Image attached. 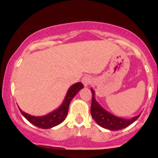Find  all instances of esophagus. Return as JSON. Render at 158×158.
Wrapping results in <instances>:
<instances>
[{"label":"esophagus","instance_id":"1","mask_svg":"<svg viewBox=\"0 0 158 158\" xmlns=\"http://www.w3.org/2000/svg\"><path fill=\"white\" fill-rule=\"evenodd\" d=\"M92 81V78L90 77V76H85L83 77L82 79H81V82L82 84L85 85V86H88V85H90Z\"/></svg>","mask_w":158,"mask_h":158}]
</instances>
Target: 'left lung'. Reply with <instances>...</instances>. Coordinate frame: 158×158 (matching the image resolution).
<instances>
[{
	"mask_svg": "<svg viewBox=\"0 0 158 158\" xmlns=\"http://www.w3.org/2000/svg\"><path fill=\"white\" fill-rule=\"evenodd\" d=\"M92 93V103L90 107V114L95 122L99 126L110 131H118L126 128L127 126H130L131 123L137 120L139 118V115L135 116L131 119H124L118 117L114 115L105 108H103L99 102L96 100L95 91L93 88H90Z\"/></svg>",
	"mask_w": 158,
	"mask_h": 158,
	"instance_id": "1",
	"label": "left lung"
}]
</instances>
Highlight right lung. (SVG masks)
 I'll list each match as a JSON object with an SVG mask.
<instances>
[{"label":"right lung","mask_w":158,"mask_h":158,"mask_svg":"<svg viewBox=\"0 0 158 158\" xmlns=\"http://www.w3.org/2000/svg\"><path fill=\"white\" fill-rule=\"evenodd\" d=\"M83 88L84 86L81 82L75 83L72 86H70L60 107H59L57 109L54 110L53 111L48 114L47 115L35 117V116H32L30 114L25 113L21 110V108H19V110L23 117L34 126L39 127L40 128H44V129L51 128L52 127L59 125L64 120L68 115L70 102L73 98L77 95L78 92Z\"/></svg>","instance_id":"obj_1"}]
</instances>
